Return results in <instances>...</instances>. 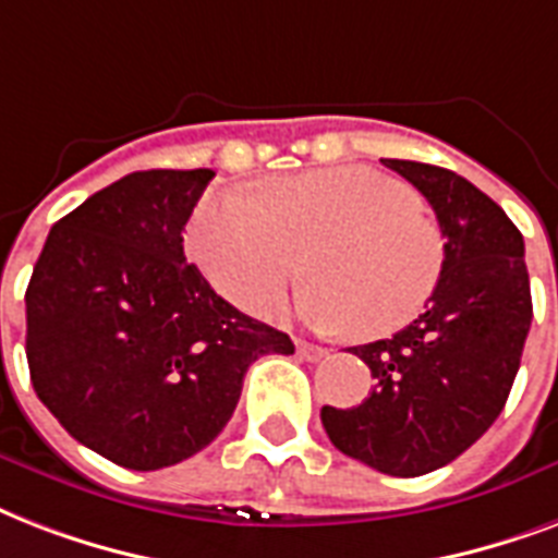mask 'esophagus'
<instances>
[{
    "instance_id": "esophagus-1",
    "label": "esophagus",
    "mask_w": 558,
    "mask_h": 558,
    "mask_svg": "<svg viewBox=\"0 0 558 558\" xmlns=\"http://www.w3.org/2000/svg\"><path fill=\"white\" fill-rule=\"evenodd\" d=\"M296 352H300V357L311 361V364H317V361H323V357L328 355L326 349L314 347V343H308V340H296Z\"/></svg>"
}]
</instances>
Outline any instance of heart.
Listing matches in <instances>:
<instances>
[{
  "instance_id": "b5f03b06",
  "label": "heart",
  "mask_w": 558,
  "mask_h": 558,
  "mask_svg": "<svg viewBox=\"0 0 558 558\" xmlns=\"http://www.w3.org/2000/svg\"><path fill=\"white\" fill-rule=\"evenodd\" d=\"M189 247L211 288L265 314L302 282H317L300 314L323 331L381 340L422 314L445 270V239L416 189L364 166L274 177L258 203L241 192L203 197Z\"/></svg>"
}]
</instances>
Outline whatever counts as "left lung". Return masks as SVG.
Returning <instances> with one entry per match:
<instances>
[{
	"label": "left lung",
	"mask_w": 558,
	"mask_h": 558,
	"mask_svg": "<svg viewBox=\"0 0 558 558\" xmlns=\"http://www.w3.org/2000/svg\"><path fill=\"white\" fill-rule=\"evenodd\" d=\"M434 206L445 270L425 311L390 340L355 347L375 387L323 408L338 451L392 477L442 469L500 416L533 323L524 239L507 211L448 168L381 159Z\"/></svg>",
	"instance_id": "8db88e82"
}]
</instances>
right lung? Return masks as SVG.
Wrapping results in <instances>:
<instances>
[{
    "label": "right lung",
    "mask_w": 558,
    "mask_h": 558,
    "mask_svg": "<svg viewBox=\"0 0 558 558\" xmlns=\"http://www.w3.org/2000/svg\"><path fill=\"white\" fill-rule=\"evenodd\" d=\"M215 171L116 180L51 227L25 291L37 399L69 436L133 472L183 463L235 413L284 331L241 314L185 262V220Z\"/></svg>",
    "instance_id": "1"
}]
</instances>
